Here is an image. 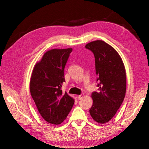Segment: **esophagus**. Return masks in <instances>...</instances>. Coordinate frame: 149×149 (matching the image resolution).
<instances>
[{
    "instance_id": "obj_1",
    "label": "esophagus",
    "mask_w": 149,
    "mask_h": 149,
    "mask_svg": "<svg viewBox=\"0 0 149 149\" xmlns=\"http://www.w3.org/2000/svg\"><path fill=\"white\" fill-rule=\"evenodd\" d=\"M83 96H84V95L83 94H80V95H79L78 96V100H82L83 99Z\"/></svg>"
}]
</instances>
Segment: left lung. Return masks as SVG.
<instances>
[{"label":"left lung","mask_w":149,"mask_h":149,"mask_svg":"<svg viewBox=\"0 0 149 149\" xmlns=\"http://www.w3.org/2000/svg\"><path fill=\"white\" fill-rule=\"evenodd\" d=\"M95 58L97 92H93L89 113L97 123L105 124L116 114L126 92V73L122 58L116 49L102 40L86 45Z\"/></svg>","instance_id":"obj_1"}]
</instances>
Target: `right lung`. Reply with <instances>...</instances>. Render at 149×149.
<instances>
[{
	"label": "right lung",
	"mask_w": 149,
	"mask_h": 149,
	"mask_svg": "<svg viewBox=\"0 0 149 149\" xmlns=\"http://www.w3.org/2000/svg\"><path fill=\"white\" fill-rule=\"evenodd\" d=\"M72 50L70 48L47 51L31 73V96L39 113L49 124L62 123L74 103V99L61 90L65 81L64 69Z\"/></svg>",
	"instance_id": "obj_1"
}]
</instances>
